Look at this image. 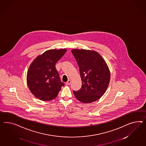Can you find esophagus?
Segmentation results:
<instances>
[{
	"label": "esophagus",
	"instance_id": "esophagus-1",
	"mask_svg": "<svg viewBox=\"0 0 146 146\" xmlns=\"http://www.w3.org/2000/svg\"><path fill=\"white\" fill-rule=\"evenodd\" d=\"M71 80H68V81H67V82H66V85H67V86H68V85H70V84H71Z\"/></svg>",
	"mask_w": 146,
	"mask_h": 146
}]
</instances>
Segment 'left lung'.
<instances>
[{"label":"left lung","mask_w":146,"mask_h":146,"mask_svg":"<svg viewBox=\"0 0 146 146\" xmlns=\"http://www.w3.org/2000/svg\"><path fill=\"white\" fill-rule=\"evenodd\" d=\"M72 53L79 65L82 87L73 91L75 98L83 103L98 100L108 87L110 74L105 60L97 52L85 49H73Z\"/></svg>","instance_id":"1"}]
</instances>
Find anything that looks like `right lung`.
Wrapping results in <instances>:
<instances>
[{"mask_svg":"<svg viewBox=\"0 0 146 146\" xmlns=\"http://www.w3.org/2000/svg\"><path fill=\"white\" fill-rule=\"evenodd\" d=\"M66 51L65 49H51L36 57L27 73V84L32 94L42 101L55 98L64 86L55 67L56 63Z\"/></svg>","mask_w":146,"mask_h":146,"instance_id":"add662e5","label":"right lung"}]
</instances>
